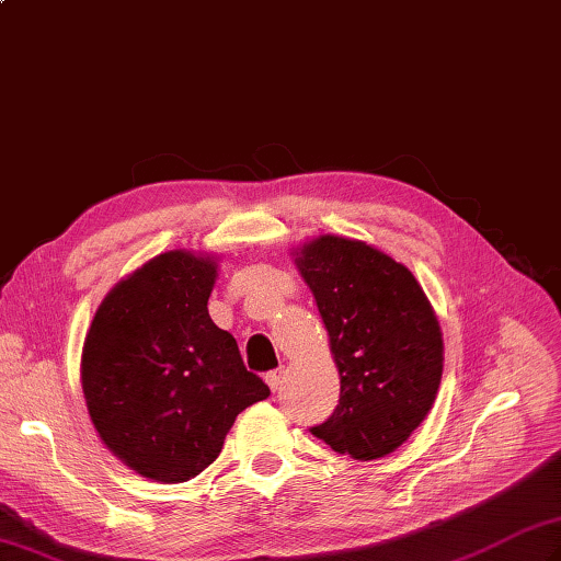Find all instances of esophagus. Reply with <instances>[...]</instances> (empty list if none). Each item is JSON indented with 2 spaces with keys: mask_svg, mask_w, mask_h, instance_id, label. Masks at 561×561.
<instances>
[{
  "mask_svg": "<svg viewBox=\"0 0 561 561\" xmlns=\"http://www.w3.org/2000/svg\"><path fill=\"white\" fill-rule=\"evenodd\" d=\"M284 376H287V371H284V368H277V371H270V374L265 376V380H267V386H270L272 392H277V390L282 388Z\"/></svg>",
  "mask_w": 561,
  "mask_h": 561,
  "instance_id": "1",
  "label": "esophagus"
}]
</instances>
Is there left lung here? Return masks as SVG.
Wrapping results in <instances>:
<instances>
[{"instance_id":"1","label":"left lung","mask_w":561,"mask_h":561,"mask_svg":"<svg viewBox=\"0 0 561 561\" xmlns=\"http://www.w3.org/2000/svg\"><path fill=\"white\" fill-rule=\"evenodd\" d=\"M340 371V404L311 434L354 460L400 448L436 400L444 337L414 274L356 238L318 236L296 250Z\"/></svg>"}]
</instances>
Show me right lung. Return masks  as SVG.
<instances>
[{
	"label": "right lung",
	"instance_id": "obj_1",
	"mask_svg": "<svg viewBox=\"0 0 561 561\" xmlns=\"http://www.w3.org/2000/svg\"><path fill=\"white\" fill-rule=\"evenodd\" d=\"M217 267L193 250L151 257L105 294L83 340L93 428L141 478H195L217 460L236 416L270 396L231 332L209 318Z\"/></svg>",
	"mask_w": 561,
	"mask_h": 561
}]
</instances>
